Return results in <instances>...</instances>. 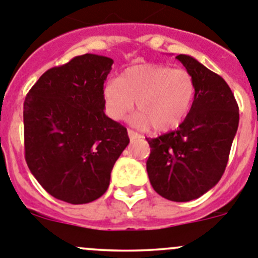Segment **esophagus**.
I'll return each mask as SVG.
<instances>
[{"label":"esophagus","instance_id":"34e87169","mask_svg":"<svg viewBox=\"0 0 258 258\" xmlns=\"http://www.w3.org/2000/svg\"><path fill=\"white\" fill-rule=\"evenodd\" d=\"M127 136H129V138H131V141H134V139L141 138V134L136 133V132L131 131V129H127Z\"/></svg>","mask_w":258,"mask_h":258}]
</instances>
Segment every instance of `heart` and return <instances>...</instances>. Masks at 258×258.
I'll use <instances>...</instances> for the list:
<instances>
[{
  "instance_id": "obj_1",
  "label": "heart",
  "mask_w": 258,
  "mask_h": 258,
  "mask_svg": "<svg viewBox=\"0 0 258 258\" xmlns=\"http://www.w3.org/2000/svg\"><path fill=\"white\" fill-rule=\"evenodd\" d=\"M196 94L195 80L185 68L142 63L126 68L119 80L107 81L104 87L105 112L119 121L134 107L139 111L131 122L146 129L153 125L158 132L170 131L183 121Z\"/></svg>"
}]
</instances>
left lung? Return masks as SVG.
Wrapping results in <instances>:
<instances>
[{
    "instance_id": "8db88e82",
    "label": "left lung",
    "mask_w": 258,
    "mask_h": 258,
    "mask_svg": "<svg viewBox=\"0 0 258 258\" xmlns=\"http://www.w3.org/2000/svg\"><path fill=\"white\" fill-rule=\"evenodd\" d=\"M195 80L190 112L178 129L147 139V172L154 191L171 201L200 198L219 182L238 129L239 111L232 90L191 55L176 57Z\"/></svg>"
}]
</instances>
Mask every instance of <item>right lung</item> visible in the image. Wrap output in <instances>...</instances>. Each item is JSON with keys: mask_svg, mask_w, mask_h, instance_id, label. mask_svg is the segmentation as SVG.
<instances>
[{"mask_svg": "<svg viewBox=\"0 0 258 258\" xmlns=\"http://www.w3.org/2000/svg\"><path fill=\"white\" fill-rule=\"evenodd\" d=\"M112 63L83 54L46 71L26 95V163L58 200L87 204L104 195L129 144L126 129L104 111V83Z\"/></svg>", "mask_w": 258, "mask_h": 258, "instance_id": "right-lung-1", "label": "right lung"}]
</instances>
